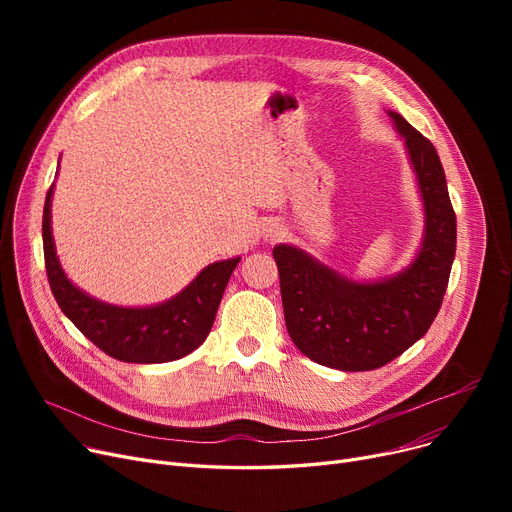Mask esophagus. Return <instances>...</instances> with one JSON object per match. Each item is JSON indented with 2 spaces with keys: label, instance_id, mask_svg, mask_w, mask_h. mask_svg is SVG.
Returning a JSON list of instances; mask_svg holds the SVG:
<instances>
[{
  "label": "esophagus",
  "instance_id": "obj_1",
  "mask_svg": "<svg viewBox=\"0 0 512 512\" xmlns=\"http://www.w3.org/2000/svg\"><path fill=\"white\" fill-rule=\"evenodd\" d=\"M282 236V228L278 224H270L263 230V238L265 240H278Z\"/></svg>",
  "mask_w": 512,
  "mask_h": 512
}]
</instances>
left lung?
Wrapping results in <instances>:
<instances>
[{
  "mask_svg": "<svg viewBox=\"0 0 512 512\" xmlns=\"http://www.w3.org/2000/svg\"><path fill=\"white\" fill-rule=\"evenodd\" d=\"M405 141L423 203L421 247L405 270L357 282L303 249L276 245L286 330L311 361L340 371L378 369L432 326L448 286L456 218L436 147L405 118L388 112Z\"/></svg>",
  "mask_w": 512,
  "mask_h": 512,
  "instance_id": "left-lung-1",
  "label": "left lung"
}]
</instances>
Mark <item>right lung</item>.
<instances>
[{"instance_id":"1","label":"right lung","mask_w":512,"mask_h":512,"mask_svg":"<svg viewBox=\"0 0 512 512\" xmlns=\"http://www.w3.org/2000/svg\"><path fill=\"white\" fill-rule=\"evenodd\" d=\"M49 186L43 207V253L53 297L64 315L105 355L124 363L176 361L205 342L240 257L215 261L176 297L149 307L103 303L74 286L62 270L51 234Z\"/></svg>"}]
</instances>
